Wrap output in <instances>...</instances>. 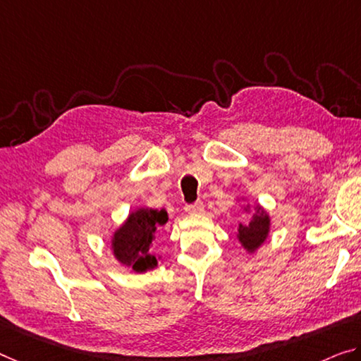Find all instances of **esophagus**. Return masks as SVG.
Wrapping results in <instances>:
<instances>
[{"instance_id": "1", "label": "esophagus", "mask_w": 361, "mask_h": 361, "mask_svg": "<svg viewBox=\"0 0 361 361\" xmlns=\"http://www.w3.org/2000/svg\"><path fill=\"white\" fill-rule=\"evenodd\" d=\"M203 202L202 200H198V202L192 203V204H185V212L190 213V214H195V213H202L203 212Z\"/></svg>"}]
</instances>
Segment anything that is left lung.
Masks as SVG:
<instances>
[{"label":"left lung","instance_id":"8db88e82","mask_svg":"<svg viewBox=\"0 0 361 361\" xmlns=\"http://www.w3.org/2000/svg\"><path fill=\"white\" fill-rule=\"evenodd\" d=\"M269 231V218L264 213H258L248 224L238 226V240L247 250L253 252L264 242Z\"/></svg>","mask_w":361,"mask_h":361}]
</instances>
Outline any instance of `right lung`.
<instances>
[{
  "label": "right lung",
  "instance_id": "add662e5",
  "mask_svg": "<svg viewBox=\"0 0 361 361\" xmlns=\"http://www.w3.org/2000/svg\"><path fill=\"white\" fill-rule=\"evenodd\" d=\"M168 213L161 209L142 208L132 213L113 237V250L116 258L137 273L153 269L158 264L157 258L149 253V243L158 226L166 224Z\"/></svg>",
  "mask_w": 361,
  "mask_h": 361
}]
</instances>
